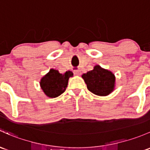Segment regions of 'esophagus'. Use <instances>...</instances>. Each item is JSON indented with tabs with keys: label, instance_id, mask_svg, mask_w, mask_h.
<instances>
[{
	"label": "esophagus",
	"instance_id": "esophagus-1",
	"mask_svg": "<svg viewBox=\"0 0 150 150\" xmlns=\"http://www.w3.org/2000/svg\"><path fill=\"white\" fill-rule=\"evenodd\" d=\"M74 74H75V75H81V72H80V70H77L74 71Z\"/></svg>",
	"mask_w": 150,
	"mask_h": 150
}]
</instances>
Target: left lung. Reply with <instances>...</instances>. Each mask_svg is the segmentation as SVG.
<instances>
[{"instance_id":"left-lung-1","label":"left lung","mask_w":150,"mask_h":150,"mask_svg":"<svg viewBox=\"0 0 150 150\" xmlns=\"http://www.w3.org/2000/svg\"><path fill=\"white\" fill-rule=\"evenodd\" d=\"M88 91L99 96H106L114 91L116 77L111 71L100 65L94 66L93 70L82 75Z\"/></svg>"}]
</instances>
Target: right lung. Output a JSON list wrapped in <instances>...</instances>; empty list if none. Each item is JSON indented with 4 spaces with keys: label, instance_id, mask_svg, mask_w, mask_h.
I'll use <instances>...</instances> for the list:
<instances>
[{
    "label": "right lung",
    "instance_id": "1",
    "mask_svg": "<svg viewBox=\"0 0 150 150\" xmlns=\"http://www.w3.org/2000/svg\"><path fill=\"white\" fill-rule=\"evenodd\" d=\"M73 76L71 71H66L64 74L59 73L57 70L50 69V71L41 78L40 87L47 97L57 98L65 91L70 77Z\"/></svg>",
    "mask_w": 150,
    "mask_h": 150
}]
</instances>
